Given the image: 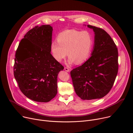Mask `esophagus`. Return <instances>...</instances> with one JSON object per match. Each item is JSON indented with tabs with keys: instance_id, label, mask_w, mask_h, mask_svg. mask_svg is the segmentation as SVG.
Returning a JSON list of instances; mask_svg holds the SVG:
<instances>
[{
	"instance_id": "34e87169",
	"label": "esophagus",
	"mask_w": 133,
	"mask_h": 133,
	"mask_svg": "<svg viewBox=\"0 0 133 133\" xmlns=\"http://www.w3.org/2000/svg\"><path fill=\"white\" fill-rule=\"evenodd\" d=\"M64 69H65V71H66V72H69V69L68 67H65L64 68Z\"/></svg>"
}]
</instances>
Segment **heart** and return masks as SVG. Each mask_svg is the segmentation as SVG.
I'll list each match as a JSON object with an SVG mask.
<instances>
[{
  "mask_svg": "<svg viewBox=\"0 0 133 133\" xmlns=\"http://www.w3.org/2000/svg\"><path fill=\"white\" fill-rule=\"evenodd\" d=\"M57 39L51 43V51L58 62L68 54L69 64H82L89 57L94 46L93 36L88 31L65 30L59 33Z\"/></svg>",
  "mask_w": 133,
  "mask_h": 133,
  "instance_id": "1",
  "label": "heart"
}]
</instances>
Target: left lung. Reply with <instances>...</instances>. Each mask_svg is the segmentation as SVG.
Instances as JSON below:
<instances>
[{"instance_id":"left-lung-1","label":"left lung","mask_w":133,"mask_h":133,"mask_svg":"<svg viewBox=\"0 0 133 133\" xmlns=\"http://www.w3.org/2000/svg\"><path fill=\"white\" fill-rule=\"evenodd\" d=\"M87 26L95 33L94 46L83 65L71 71L76 94L82 100L100 99L113 86L118 72V51L114 41L102 29Z\"/></svg>"}]
</instances>
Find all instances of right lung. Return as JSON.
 I'll return each instance as SVG.
<instances>
[{"instance_id": "right-lung-1", "label": "right lung", "mask_w": 133, "mask_h": 133, "mask_svg": "<svg viewBox=\"0 0 133 133\" xmlns=\"http://www.w3.org/2000/svg\"><path fill=\"white\" fill-rule=\"evenodd\" d=\"M52 27L35 26L20 41L15 55L14 76L19 89L34 101L47 102L57 94V76L64 68L51 54Z\"/></svg>"}]
</instances>
